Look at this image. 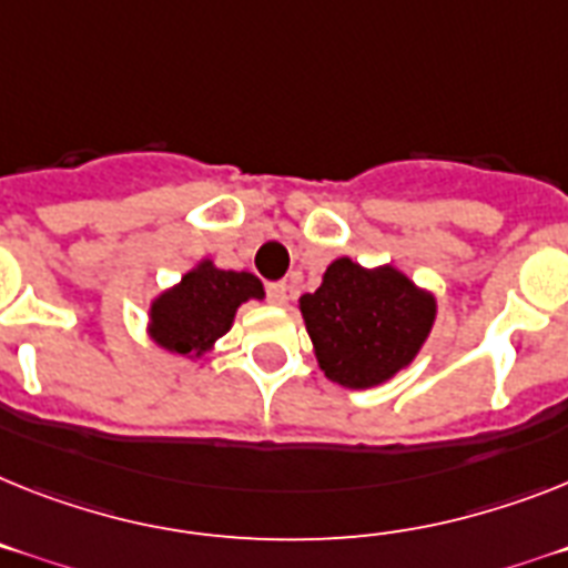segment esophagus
<instances>
[{"label": "esophagus", "instance_id": "1", "mask_svg": "<svg viewBox=\"0 0 568 568\" xmlns=\"http://www.w3.org/2000/svg\"><path fill=\"white\" fill-rule=\"evenodd\" d=\"M268 300L274 306H285V303H288V283L268 285Z\"/></svg>", "mask_w": 568, "mask_h": 568}]
</instances>
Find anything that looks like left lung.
<instances>
[{
    "label": "left lung",
    "mask_w": 568,
    "mask_h": 568,
    "mask_svg": "<svg viewBox=\"0 0 568 568\" xmlns=\"http://www.w3.org/2000/svg\"><path fill=\"white\" fill-rule=\"evenodd\" d=\"M297 306L323 375L349 389L381 387L407 369L438 312L436 294L402 268H364L349 256H337Z\"/></svg>",
    "instance_id": "obj_1"
}]
</instances>
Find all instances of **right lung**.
<instances>
[{"instance_id":"obj_1","label":"right lung","mask_w":568,"mask_h":568,"mask_svg":"<svg viewBox=\"0 0 568 568\" xmlns=\"http://www.w3.org/2000/svg\"><path fill=\"white\" fill-rule=\"evenodd\" d=\"M247 300H265L254 274L199 260L179 283L152 297L146 335L159 349L195 361L216 349V341L231 332L233 317Z\"/></svg>"}]
</instances>
